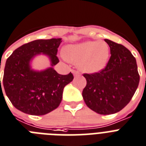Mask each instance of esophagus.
Wrapping results in <instances>:
<instances>
[{"mask_svg": "<svg viewBox=\"0 0 146 146\" xmlns=\"http://www.w3.org/2000/svg\"><path fill=\"white\" fill-rule=\"evenodd\" d=\"M72 74H74V77H78V76L80 75V74L79 72H77V71H75V70H72Z\"/></svg>", "mask_w": 146, "mask_h": 146, "instance_id": "1", "label": "esophagus"}]
</instances>
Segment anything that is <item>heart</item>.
Segmentation results:
<instances>
[{"instance_id": "1", "label": "heart", "mask_w": 146, "mask_h": 146, "mask_svg": "<svg viewBox=\"0 0 146 146\" xmlns=\"http://www.w3.org/2000/svg\"><path fill=\"white\" fill-rule=\"evenodd\" d=\"M63 58L78 64L83 73L94 74L106 66L110 57L109 44L103 40H86L68 44L62 49Z\"/></svg>"}]
</instances>
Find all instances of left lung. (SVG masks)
I'll list each match as a JSON object with an SVG mask.
<instances>
[{
	"instance_id": "8db88e82",
	"label": "left lung",
	"mask_w": 146,
	"mask_h": 146,
	"mask_svg": "<svg viewBox=\"0 0 146 146\" xmlns=\"http://www.w3.org/2000/svg\"><path fill=\"white\" fill-rule=\"evenodd\" d=\"M111 58L101 72L84 74L86 86L83 90L84 102L100 114H115L132 98L139 82L137 65L131 52L121 44L105 39Z\"/></svg>"
}]
</instances>
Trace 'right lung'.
Segmentation results:
<instances>
[{
	"label": "right lung",
	"instance_id": "right-lung-1",
	"mask_svg": "<svg viewBox=\"0 0 146 146\" xmlns=\"http://www.w3.org/2000/svg\"><path fill=\"white\" fill-rule=\"evenodd\" d=\"M61 42L62 38L33 40L18 47L7 60L3 87L17 109L26 114L40 116L59 106L63 88L74 79L71 72L62 75L53 68L59 62L57 53ZM40 54L49 58L50 67L36 70L32 68V60ZM0 85L2 90L1 83Z\"/></svg>",
	"mask_w": 146,
	"mask_h": 146
}]
</instances>
